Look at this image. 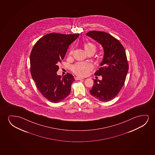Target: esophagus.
<instances>
[{
  "label": "esophagus",
  "instance_id": "34e87169",
  "mask_svg": "<svg viewBox=\"0 0 155 155\" xmlns=\"http://www.w3.org/2000/svg\"><path fill=\"white\" fill-rule=\"evenodd\" d=\"M75 79H76V81H78V80H80V81H81V80H83V79H84V78H81V77H75Z\"/></svg>",
  "mask_w": 155,
  "mask_h": 155
}]
</instances>
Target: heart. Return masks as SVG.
Here are the masks:
<instances>
[{"instance_id": "obj_1", "label": "heart", "mask_w": 155, "mask_h": 155, "mask_svg": "<svg viewBox=\"0 0 155 155\" xmlns=\"http://www.w3.org/2000/svg\"><path fill=\"white\" fill-rule=\"evenodd\" d=\"M85 51L86 53L89 51H93L95 52L96 47L95 45H94L92 43H86L84 46ZM73 51L71 50L70 52V55L72 54ZM93 69V65L90 63L87 62H82L76 64L72 67V70L75 74L85 76H86L88 73Z\"/></svg>"}]
</instances>
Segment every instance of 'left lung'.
I'll return each mask as SVG.
<instances>
[{
    "mask_svg": "<svg viewBox=\"0 0 155 155\" xmlns=\"http://www.w3.org/2000/svg\"><path fill=\"white\" fill-rule=\"evenodd\" d=\"M86 35L102 45L104 56L95 75L102 76L101 81L94 79L90 93L102 102H108L117 96L125 82L128 63L125 50L121 43L108 33L93 31Z\"/></svg>",
    "mask_w": 155,
    "mask_h": 155,
    "instance_id": "8db88e82",
    "label": "left lung"
}]
</instances>
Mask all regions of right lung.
Instances as JSON below:
<instances>
[{"label":"right lung","instance_id":"add662e5","mask_svg":"<svg viewBox=\"0 0 155 155\" xmlns=\"http://www.w3.org/2000/svg\"><path fill=\"white\" fill-rule=\"evenodd\" d=\"M79 35L50 33L40 38L30 54L31 73L36 87L50 102L57 103L65 99L74 81L69 73L58 76V64L64 59L68 47Z\"/></svg>","mask_w":155,"mask_h":155}]
</instances>
